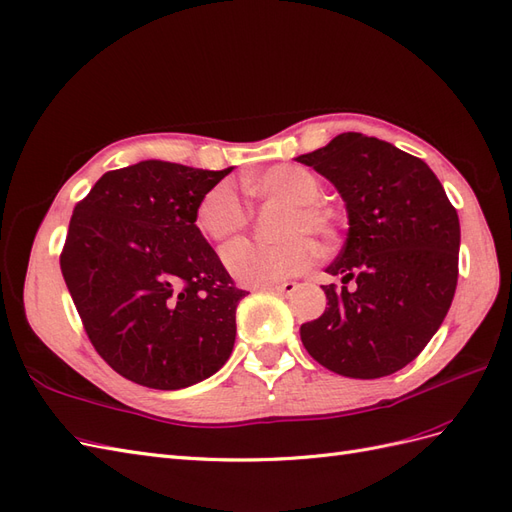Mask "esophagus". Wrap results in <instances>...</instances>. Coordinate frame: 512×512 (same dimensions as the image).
<instances>
[{
	"instance_id": "esophagus-1",
	"label": "esophagus",
	"mask_w": 512,
	"mask_h": 512,
	"mask_svg": "<svg viewBox=\"0 0 512 512\" xmlns=\"http://www.w3.org/2000/svg\"><path fill=\"white\" fill-rule=\"evenodd\" d=\"M297 288H299V284H297V282H284V284H275V286H271V290H273L275 295H293Z\"/></svg>"
}]
</instances>
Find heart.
<instances>
[{
	"label": "heart",
	"mask_w": 512,
	"mask_h": 512,
	"mask_svg": "<svg viewBox=\"0 0 512 512\" xmlns=\"http://www.w3.org/2000/svg\"><path fill=\"white\" fill-rule=\"evenodd\" d=\"M247 193L260 200L286 202L275 234V243H234L222 252V260L234 280L245 286H271L306 271L316 250L308 237L323 243L334 241L336 219L319 204L321 183L312 172L299 165H275L245 181ZM250 222V211L232 183L224 181L204 193L196 206V226L213 243L237 237Z\"/></svg>",
	"instance_id": "obj_1"
}]
</instances>
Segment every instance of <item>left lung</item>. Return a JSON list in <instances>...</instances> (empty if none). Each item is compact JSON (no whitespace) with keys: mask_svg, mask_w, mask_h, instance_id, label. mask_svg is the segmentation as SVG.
I'll return each instance as SVG.
<instances>
[{"mask_svg":"<svg viewBox=\"0 0 512 512\" xmlns=\"http://www.w3.org/2000/svg\"><path fill=\"white\" fill-rule=\"evenodd\" d=\"M297 161L334 183L349 215L347 241L327 267L342 286H323L327 308L301 325L303 347L342 377H388L420 355L450 310L457 209L422 159L377 137L340 133Z\"/></svg>","mask_w":512,"mask_h":512,"instance_id":"1","label":"left lung"}]
</instances>
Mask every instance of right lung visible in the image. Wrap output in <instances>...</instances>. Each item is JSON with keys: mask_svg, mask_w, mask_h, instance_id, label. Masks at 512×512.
Segmentation results:
<instances>
[{"mask_svg": "<svg viewBox=\"0 0 512 512\" xmlns=\"http://www.w3.org/2000/svg\"><path fill=\"white\" fill-rule=\"evenodd\" d=\"M226 170L140 161L103 174L77 202L60 256L86 334L118 375L181 390L222 368L247 295L196 226Z\"/></svg>", "mask_w": 512, "mask_h": 512, "instance_id": "obj_1", "label": "right lung"}]
</instances>
